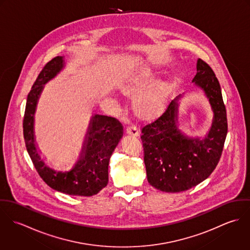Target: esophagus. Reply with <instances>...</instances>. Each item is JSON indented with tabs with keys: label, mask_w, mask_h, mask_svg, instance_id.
<instances>
[{
	"label": "esophagus",
	"mask_w": 250,
	"mask_h": 250,
	"mask_svg": "<svg viewBox=\"0 0 250 250\" xmlns=\"http://www.w3.org/2000/svg\"><path fill=\"white\" fill-rule=\"evenodd\" d=\"M126 133L133 136V137H138L139 136V131L138 127L136 125H129L126 128Z\"/></svg>",
	"instance_id": "esophagus-1"
}]
</instances>
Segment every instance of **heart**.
<instances>
[{"mask_svg": "<svg viewBox=\"0 0 250 250\" xmlns=\"http://www.w3.org/2000/svg\"><path fill=\"white\" fill-rule=\"evenodd\" d=\"M150 79V73H139L123 86V91L128 94L133 93ZM171 88L172 83L168 81H161L145 86L139 91L134 100V107L137 113L143 118H150L160 113L165 107Z\"/></svg>", "mask_w": 250, "mask_h": 250, "instance_id": "1", "label": "heart"}]
</instances>
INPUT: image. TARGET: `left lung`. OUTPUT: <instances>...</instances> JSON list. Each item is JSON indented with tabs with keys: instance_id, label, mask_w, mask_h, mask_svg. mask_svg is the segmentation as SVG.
I'll return each instance as SVG.
<instances>
[{
	"instance_id": "8db88e82",
	"label": "left lung",
	"mask_w": 250,
	"mask_h": 250,
	"mask_svg": "<svg viewBox=\"0 0 250 250\" xmlns=\"http://www.w3.org/2000/svg\"><path fill=\"white\" fill-rule=\"evenodd\" d=\"M192 82L205 91L214 110L213 125L204 140L188 139L180 133L177 99L142 128L147 180L162 191L179 192L195 187L211 175L222 154L228 126L218 80L211 66L199 59Z\"/></svg>"
}]
</instances>
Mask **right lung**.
I'll return each instance as SVG.
<instances>
[{"label": "right lung", "mask_w": 250, "mask_h": 250, "mask_svg": "<svg viewBox=\"0 0 250 250\" xmlns=\"http://www.w3.org/2000/svg\"><path fill=\"white\" fill-rule=\"evenodd\" d=\"M63 63L62 57L58 56L39 72L27 98L23 119L24 139L37 173L49 187L69 195L91 196L107 186L109 158L123 136V126L114 117L96 114L87 133L83 156L71 171L56 172L44 165L34 141V114L43 84L62 70Z\"/></svg>", "instance_id": "add662e5"}]
</instances>
